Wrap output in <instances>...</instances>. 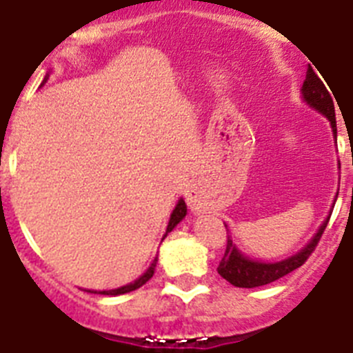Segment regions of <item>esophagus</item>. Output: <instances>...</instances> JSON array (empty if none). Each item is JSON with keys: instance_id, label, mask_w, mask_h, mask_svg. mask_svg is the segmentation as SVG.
Listing matches in <instances>:
<instances>
[{"instance_id": "1", "label": "esophagus", "mask_w": 353, "mask_h": 353, "mask_svg": "<svg viewBox=\"0 0 353 353\" xmlns=\"http://www.w3.org/2000/svg\"><path fill=\"white\" fill-rule=\"evenodd\" d=\"M185 198H187V203L191 205L192 208H198L199 205V194H198V191H194V189H189V191L185 192Z\"/></svg>"}]
</instances>
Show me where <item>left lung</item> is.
Wrapping results in <instances>:
<instances>
[{"label": "left lung", "mask_w": 353, "mask_h": 353, "mask_svg": "<svg viewBox=\"0 0 353 353\" xmlns=\"http://www.w3.org/2000/svg\"><path fill=\"white\" fill-rule=\"evenodd\" d=\"M302 97L304 101L314 108L316 111L327 117V120L330 121L332 125V132L334 136H338V129H336V111H334V102H332V97H330L329 90L325 88V84L322 83V79L314 74L313 68H307L305 72V79L302 84ZM338 198V196H336ZM330 217H327L325 223L320 226L316 235L313 236L310 244L305 245L301 252L293 254L292 258H286L283 261H276V263H263V261H254L245 258L242 252L236 249V245L233 244L232 235H228L226 242V251H224L223 260L219 261V267H217V272L221 274V277H224L228 283H232L233 286H239V288H256V286L269 285V283L276 281L279 277L286 276V274L293 272L295 269H299L301 265L305 263V260L311 256V252L314 251V248L318 245L320 239L323 235V230L327 228ZM226 226V224H224ZM228 232V230H226Z\"/></svg>", "instance_id": "left-lung-1"}]
</instances>
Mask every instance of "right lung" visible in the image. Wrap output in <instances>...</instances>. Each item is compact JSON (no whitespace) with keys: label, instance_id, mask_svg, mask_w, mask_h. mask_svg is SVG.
<instances>
[{"label":"right lung","instance_id":"1","mask_svg":"<svg viewBox=\"0 0 353 353\" xmlns=\"http://www.w3.org/2000/svg\"><path fill=\"white\" fill-rule=\"evenodd\" d=\"M185 214H187L185 201H183V199H180L179 203H176V207H174L173 214H171V217H170V224H168L166 235L171 232V230H173L174 226H176V224L180 223V221L183 219V217H185ZM155 265H157V258H155V260H154V263L150 265V269L146 270V272L143 274V276L139 277V279H136V281H134V283H130V285H127V286H121V288L109 290V292H99V293H101V295H121V293H129V292H134V290L141 288V286L145 285V283L148 281V279H152V276H154ZM93 293H97V292H93Z\"/></svg>","mask_w":353,"mask_h":353}]
</instances>
